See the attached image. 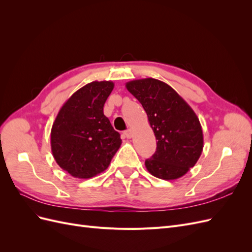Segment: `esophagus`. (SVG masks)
Listing matches in <instances>:
<instances>
[{
    "mask_svg": "<svg viewBox=\"0 0 252 252\" xmlns=\"http://www.w3.org/2000/svg\"><path fill=\"white\" fill-rule=\"evenodd\" d=\"M124 135L126 136L127 139H130L131 136H132V130H131V129H128V130L124 131Z\"/></svg>",
    "mask_w": 252,
    "mask_h": 252,
    "instance_id": "34e87169",
    "label": "esophagus"
}]
</instances>
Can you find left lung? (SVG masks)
Listing matches in <instances>:
<instances>
[{
	"label": "left lung",
	"instance_id": "left-lung-1",
	"mask_svg": "<svg viewBox=\"0 0 252 252\" xmlns=\"http://www.w3.org/2000/svg\"><path fill=\"white\" fill-rule=\"evenodd\" d=\"M126 88L142 104L158 140L155 155L145 161L147 170L166 181L183 177L196 164L204 147L195 112L162 81L134 80L126 83Z\"/></svg>",
	"mask_w": 252,
	"mask_h": 252
}]
</instances>
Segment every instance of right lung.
Masks as SVG:
<instances>
[{
  "label": "right lung",
  "instance_id": "right-lung-1",
  "mask_svg": "<svg viewBox=\"0 0 252 252\" xmlns=\"http://www.w3.org/2000/svg\"><path fill=\"white\" fill-rule=\"evenodd\" d=\"M111 81L91 82L68 98L53 122L52 156L73 178L90 179L108 168L120 148V133L103 108L111 94Z\"/></svg>",
  "mask_w": 252,
  "mask_h": 252
}]
</instances>
